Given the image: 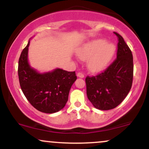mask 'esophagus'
Returning a JSON list of instances; mask_svg holds the SVG:
<instances>
[{"label":"esophagus","instance_id":"1","mask_svg":"<svg viewBox=\"0 0 149 149\" xmlns=\"http://www.w3.org/2000/svg\"><path fill=\"white\" fill-rule=\"evenodd\" d=\"M77 76H78V77H79V78H84V74H83V73H81V72H79V73H77Z\"/></svg>","mask_w":149,"mask_h":149}]
</instances>
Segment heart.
I'll use <instances>...</instances> for the list:
<instances>
[{
	"label": "heart",
	"mask_w": 149,
	"mask_h": 149,
	"mask_svg": "<svg viewBox=\"0 0 149 149\" xmlns=\"http://www.w3.org/2000/svg\"><path fill=\"white\" fill-rule=\"evenodd\" d=\"M116 47L111 43H107L103 39L93 40L85 44L78 52V56L83 60L88 61L91 71H99L107 67L115 53Z\"/></svg>",
	"instance_id": "obj_1"
}]
</instances>
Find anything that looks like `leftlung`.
Instances as JSON below:
<instances>
[{"label": "left lung", "mask_w": 149, "mask_h": 149, "mask_svg": "<svg viewBox=\"0 0 149 149\" xmlns=\"http://www.w3.org/2000/svg\"><path fill=\"white\" fill-rule=\"evenodd\" d=\"M117 57L103 72L85 78L87 96L92 105L100 110H110L119 105L127 97L133 80L132 51L119 33Z\"/></svg>", "instance_id": "8db88e82"}]
</instances>
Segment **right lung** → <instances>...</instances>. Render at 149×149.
Returning <instances> with one entry per match:
<instances>
[{
  "label": "right lung",
  "instance_id": "right-lung-1",
  "mask_svg": "<svg viewBox=\"0 0 149 149\" xmlns=\"http://www.w3.org/2000/svg\"><path fill=\"white\" fill-rule=\"evenodd\" d=\"M29 41L21 53L18 76L24 95L39 111L53 113L65 107L70 89L77 79L75 71L57 69L52 72L39 73L28 63Z\"/></svg>",
  "mask_w": 149,
  "mask_h": 149
}]
</instances>
